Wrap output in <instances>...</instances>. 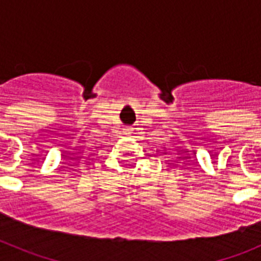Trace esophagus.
Listing matches in <instances>:
<instances>
[{
  "instance_id": "34e87169",
  "label": "esophagus",
  "mask_w": 261,
  "mask_h": 261,
  "mask_svg": "<svg viewBox=\"0 0 261 261\" xmlns=\"http://www.w3.org/2000/svg\"><path fill=\"white\" fill-rule=\"evenodd\" d=\"M124 135L126 136H130L133 133V128H130V126H126V128H124Z\"/></svg>"
}]
</instances>
